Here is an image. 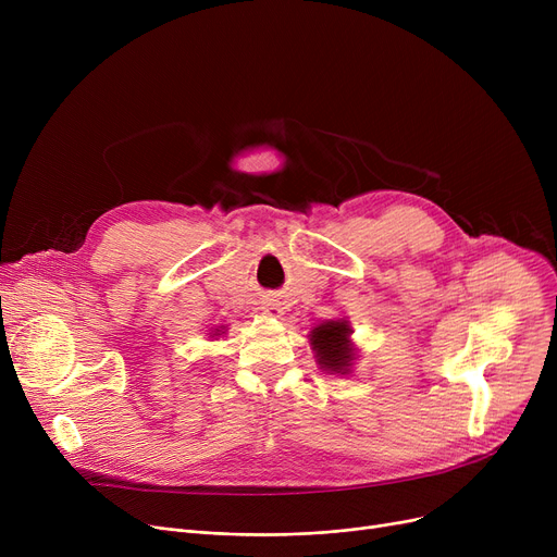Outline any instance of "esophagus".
I'll use <instances>...</instances> for the list:
<instances>
[{
    "label": "esophagus",
    "mask_w": 557,
    "mask_h": 557,
    "mask_svg": "<svg viewBox=\"0 0 557 557\" xmlns=\"http://www.w3.org/2000/svg\"><path fill=\"white\" fill-rule=\"evenodd\" d=\"M261 311H263V313H269V315H277V313H280V307H277V302H275V300L267 298V300L261 302Z\"/></svg>",
    "instance_id": "esophagus-1"
}]
</instances>
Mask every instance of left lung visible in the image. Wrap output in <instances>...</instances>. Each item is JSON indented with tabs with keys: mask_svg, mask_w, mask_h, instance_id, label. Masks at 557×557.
Segmentation results:
<instances>
[{
	"mask_svg": "<svg viewBox=\"0 0 557 557\" xmlns=\"http://www.w3.org/2000/svg\"><path fill=\"white\" fill-rule=\"evenodd\" d=\"M349 330L347 323H338V320H332V323L320 325L311 332V345L315 349L318 363L332 370V372H347V368L352 366V345H349Z\"/></svg>",
	"mask_w": 557,
	"mask_h": 557,
	"instance_id": "8db88e82",
	"label": "left lung"
}]
</instances>
